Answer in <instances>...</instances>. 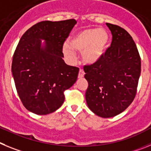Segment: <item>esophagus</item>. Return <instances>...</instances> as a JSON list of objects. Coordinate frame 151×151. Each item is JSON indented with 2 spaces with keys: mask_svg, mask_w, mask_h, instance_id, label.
<instances>
[{
  "mask_svg": "<svg viewBox=\"0 0 151 151\" xmlns=\"http://www.w3.org/2000/svg\"><path fill=\"white\" fill-rule=\"evenodd\" d=\"M84 74H85V73H84L83 70V69H80V70H79V74H78L79 78H82V77H83Z\"/></svg>",
  "mask_w": 151,
  "mask_h": 151,
  "instance_id": "esophagus-1",
  "label": "esophagus"
}]
</instances>
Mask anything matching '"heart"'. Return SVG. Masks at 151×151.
Wrapping results in <instances>:
<instances>
[{
  "label": "heart",
  "mask_w": 151,
  "mask_h": 151,
  "mask_svg": "<svg viewBox=\"0 0 151 151\" xmlns=\"http://www.w3.org/2000/svg\"><path fill=\"white\" fill-rule=\"evenodd\" d=\"M109 41L108 31L104 28H89L71 37L69 43L73 49L82 51V58L86 63L92 64L103 56ZM71 47L65 43L63 52L69 60L74 61L75 53Z\"/></svg>",
  "instance_id": "heart-1"
}]
</instances>
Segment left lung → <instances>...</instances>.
Returning <instances> with one entry per match:
<instances>
[{
  "instance_id": "8db88e82",
  "label": "left lung",
  "mask_w": 151,
  "mask_h": 151,
  "mask_svg": "<svg viewBox=\"0 0 151 151\" xmlns=\"http://www.w3.org/2000/svg\"><path fill=\"white\" fill-rule=\"evenodd\" d=\"M112 34L111 47L101 59L83 66L88 81L86 101L98 116L113 117L124 111L135 97L141 74L136 44L124 28L106 23Z\"/></svg>"
}]
</instances>
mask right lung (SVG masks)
<instances>
[{
  "label": "right lung",
  "instance_id": "1",
  "mask_svg": "<svg viewBox=\"0 0 151 151\" xmlns=\"http://www.w3.org/2000/svg\"><path fill=\"white\" fill-rule=\"evenodd\" d=\"M77 21H43L27 30L16 47L12 73L16 91L27 110L49 114L65 101L64 92L74 85L79 68L68 65L63 44ZM45 40L43 47L41 40Z\"/></svg>",
  "mask_w": 151,
  "mask_h": 151
}]
</instances>
